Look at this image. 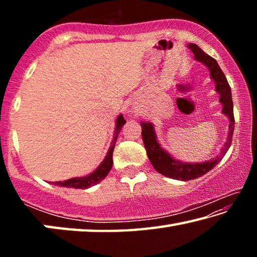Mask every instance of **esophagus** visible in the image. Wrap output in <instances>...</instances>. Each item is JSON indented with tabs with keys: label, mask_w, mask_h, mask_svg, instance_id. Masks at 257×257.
I'll use <instances>...</instances> for the list:
<instances>
[{
	"label": "esophagus",
	"mask_w": 257,
	"mask_h": 257,
	"mask_svg": "<svg viewBox=\"0 0 257 257\" xmlns=\"http://www.w3.org/2000/svg\"><path fill=\"white\" fill-rule=\"evenodd\" d=\"M129 115L134 116V118H136V116L138 115V112L136 110H132V111H129Z\"/></svg>",
	"instance_id": "1"
}]
</instances>
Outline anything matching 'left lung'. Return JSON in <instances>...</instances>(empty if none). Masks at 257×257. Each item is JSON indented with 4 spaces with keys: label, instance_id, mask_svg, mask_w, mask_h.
I'll list each match as a JSON object with an SVG mask.
<instances>
[{
    "label": "left lung",
    "instance_id": "8db88e82",
    "mask_svg": "<svg viewBox=\"0 0 257 257\" xmlns=\"http://www.w3.org/2000/svg\"><path fill=\"white\" fill-rule=\"evenodd\" d=\"M189 50L193 52L195 60L203 63L208 71H210L211 79L215 82V90L220 95V103L222 104V113L229 119V130L227 141L221 149L220 154L216 158H213L210 161H204L201 163H187L176 160L173 156L162 149L156 137L154 125L152 122L142 121V137L144 142L146 153L151 161L152 165L156 171L171 179L177 180H191L195 178L202 177L206 172L212 170L215 165L222 160L227 153L230 145H231L232 135L234 129V118H233V104L231 97V89L228 84L227 78L221 70L216 61L212 56L207 55L205 52L202 51L196 44H188Z\"/></svg>",
    "mask_w": 257,
    "mask_h": 257
}]
</instances>
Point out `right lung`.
<instances>
[{"label": "right lung", "instance_id": "obj_1", "mask_svg": "<svg viewBox=\"0 0 257 257\" xmlns=\"http://www.w3.org/2000/svg\"><path fill=\"white\" fill-rule=\"evenodd\" d=\"M124 123H125V120L123 118V115L122 114L118 115V118H116V120H115L114 136H113V139L111 142V146L107 151L105 159H104L102 161V163L96 168V170L93 171L88 176L71 178V179H68L64 181H55V182H53V184L56 186H60V187H68V188L87 189V188H89V187L95 186L96 184H98V182H101L104 178L108 175V172H110V170H111L112 164H113V160H112L113 150H114L116 138H118L121 129H122Z\"/></svg>", "mask_w": 257, "mask_h": 257}]
</instances>
